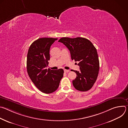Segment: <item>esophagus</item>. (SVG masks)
<instances>
[{"label": "esophagus", "mask_w": 128, "mask_h": 128, "mask_svg": "<svg viewBox=\"0 0 128 128\" xmlns=\"http://www.w3.org/2000/svg\"><path fill=\"white\" fill-rule=\"evenodd\" d=\"M64 72H65V73H67V72H69V70H66V69H64Z\"/></svg>", "instance_id": "obj_1"}]
</instances>
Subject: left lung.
<instances>
[{
  "label": "left lung",
  "mask_w": 128,
  "mask_h": 128,
  "mask_svg": "<svg viewBox=\"0 0 128 128\" xmlns=\"http://www.w3.org/2000/svg\"><path fill=\"white\" fill-rule=\"evenodd\" d=\"M58 42L68 48L71 59L79 62L80 71H73L76 74V78L72 81L74 87L82 92L90 90L97 80L99 71L96 48L89 40L83 38H62Z\"/></svg>",
  "instance_id": "1"
}]
</instances>
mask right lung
I'll list each match as a JSON object with an SVG mask.
<instances>
[{
    "label": "right lung",
    "mask_w": 128,
    "mask_h": 128,
    "mask_svg": "<svg viewBox=\"0 0 128 128\" xmlns=\"http://www.w3.org/2000/svg\"><path fill=\"white\" fill-rule=\"evenodd\" d=\"M58 38H40L30 46L27 57V70L28 76L35 86L41 92L50 94L58 88L63 76L64 70H53L46 67L50 59V49Z\"/></svg>",
    "instance_id": "add662e5"
}]
</instances>
